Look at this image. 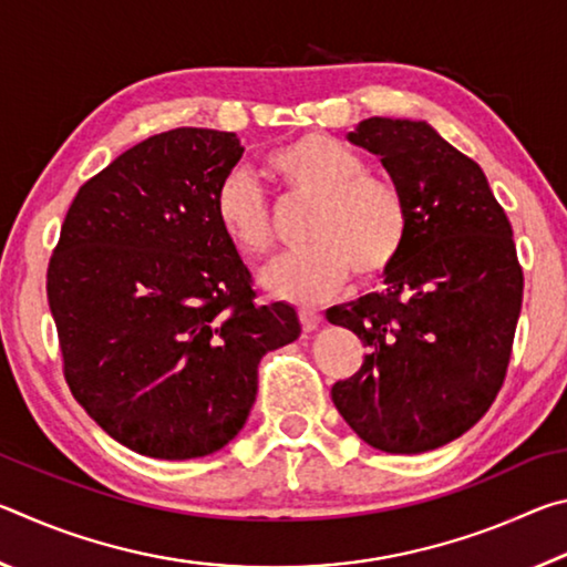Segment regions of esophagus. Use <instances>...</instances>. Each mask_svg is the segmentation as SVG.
Here are the masks:
<instances>
[{"label": "esophagus", "instance_id": "esophagus-1", "mask_svg": "<svg viewBox=\"0 0 567 567\" xmlns=\"http://www.w3.org/2000/svg\"><path fill=\"white\" fill-rule=\"evenodd\" d=\"M297 318H300V324H302V330H315L320 324V312L318 310H310V307H300V310H297Z\"/></svg>", "mask_w": 567, "mask_h": 567}]
</instances>
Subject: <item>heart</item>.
I'll use <instances>...</instances> for the list:
<instances>
[{
  "label": "heart",
  "instance_id": "1",
  "mask_svg": "<svg viewBox=\"0 0 567 567\" xmlns=\"http://www.w3.org/2000/svg\"><path fill=\"white\" fill-rule=\"evenodd\" d=\"M265 169L287 199L312 205L305 223L302 252L262 270L267 292L292 302H320L348 285L378 282L400 262L410 239V205L392 177L368 172L360 155L324 134H302L272 147ZM213 215L229 247L260 260L275 247V223L267 197L243 169L223 177Z\"/></svg>",
  "mask_w": 567,
  "mask_h": 567
}]
</instances>
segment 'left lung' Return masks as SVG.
<instances>
[{"mask_svg": "<svg viewBox=\"0 0 567 567\" xmlns=\"http://www.w3.org/2000/svg\"><path fill=\"white\" fill-rule=\"evenodd\" d=\"M350 142L380 155L410 205L385 292L328 320L368 348L332 402L364 443L425 453L475 425L501 392L523 305L513 227L477 162L425 122L370 117Z\"/></svg>", "mask_w": 567, "mask_h": 567, "instance_id": "obj_1", "label": "left lung"}]
</instances>
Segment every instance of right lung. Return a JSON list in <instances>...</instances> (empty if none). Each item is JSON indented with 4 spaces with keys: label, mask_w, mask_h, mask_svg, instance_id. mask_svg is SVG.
<instances>
[{
    "label": "right lung",
    "mask_w": 567,
    "mask_h": 567,
    "mask_svg": "<svg viewBox=\"0 0 567 567\" xmlns=\"http://www.w3.org/2000/svg\"><path fill=\"white\" fill-rule=\"evenodd\" d=\"M233 132L177 127L84 182L47 267L74 400L110 437L157 460L217 453L257 395L262 354L300 334L213 215L243 157Z\"/></svg>",
    "instance_id": "right-lung-1"
}]
</instances>
